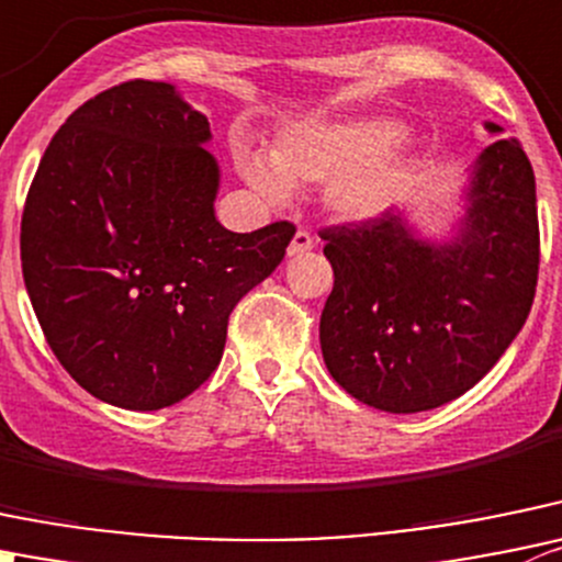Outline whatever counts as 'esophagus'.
I'll return each instance as SVG.
<instances>
[{"mask_svg":"<svg viewBox=\"0 0 562 562\" xmlns=\"http://www.w3.org/2000/svg\"><path fill=\"white\" fill-rule=\"evenodd\" d=\"M313 247H315L313 236H310L307 231H296V236H293L291 244H288V258H299V255L310 252Z\"/></svg>","mask_w":562,"mask_h":562,"instance_id":"34e87169","label":"esophagus"}]
</instances>
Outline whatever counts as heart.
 Here are the masks:
<instances>
[{
    "instance_id": "obj_1",
    "label": "heart",
    "mask_w": 562,
    "mask_h": 562,
    "mask_svg": "<svg viewBox=\"0 0 562 562\" xmlns=\"http://www.w3.org/2000/svg\"><path fill=\"white\" fill-rule=\"evenodd\" d=\"M417 150L390 114H346L307 120L280 131L271 161L241 159V176L271 203H285L291 187L326 183L324 203L337 220L370 222L406 198L417 176Z\"/></svg>"
}]
</instances>
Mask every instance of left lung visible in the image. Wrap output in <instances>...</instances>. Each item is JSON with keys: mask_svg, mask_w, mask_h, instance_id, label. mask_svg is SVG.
<instances>
[{"mask_svg": "<svg viewBox=\"0 0 562 562\" xmlns=\"http://www.w3.org/2000/svg\"><path fill=\"white\" fill-rule=\"evenodd\" d=\"M492 145L467 167L448 236L408 211L321 233L335 285L321 313L331 379L368 406L428 412L497 364L538 282L536 176L521 145L486 120Z\"/></svg>", "mask_w": 562, "mask_h": 562, "instance_id": "8db88e82", "label": "left lung"}]
</instances>
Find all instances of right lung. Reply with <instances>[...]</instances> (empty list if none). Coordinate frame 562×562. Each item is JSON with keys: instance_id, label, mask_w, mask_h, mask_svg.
<instances>
[{"instance_id": "1", "label": "right lung", "mask_w": 562, "mask_h": 562, "mask_svg": "<svg viewBox=\"0 0 562 562\" xmlns=\"http://www.w3.org/2000/svg\"><path fill=\"white\" fill-rule=\"evenodd\" d=\"M211 125L170 81H125L54 134L21 216V271L54 357L98 401L154 412L220 364L227 315L293 225L231 233Z\"/></svg>"}]
</instances>
